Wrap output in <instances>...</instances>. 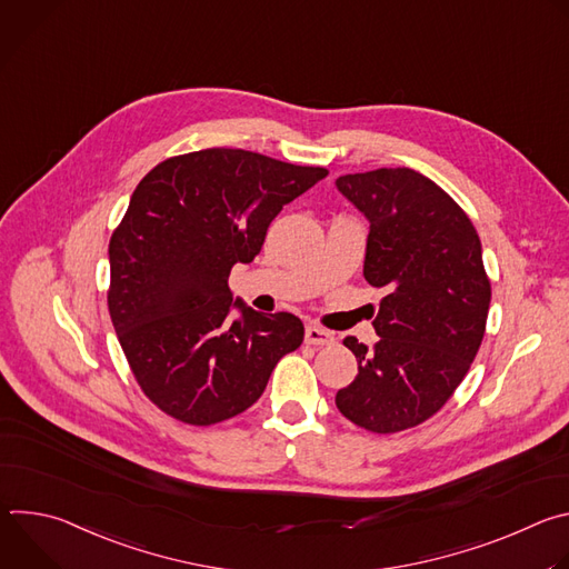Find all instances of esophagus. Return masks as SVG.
Returning <instances> with one entry per match:
<instances>
[{
  "label": "esophagus",
  "instance_id": "34e87169",
  "mask_svg": "<svg viewBox=\"0 0 569 569\" xmlns=\"http://www.w3.org/2000/svg\"><path fill=\"white\" fill-rule=\"evenodd\" d=\"M306 342L312 347H327V345H333L336 338L331 331H323L319 327H306Z\"/></svg>",
  "mask_w": 569,
  "mask_h": 569
}]
</instances>
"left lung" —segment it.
<instances>
[{
	"mask_svg": "<svg viewBox=\"0 0 569 569\" xmlns=\"http://www.w3.org/2000/svg\"><path fill=\"white\" fill-rule=\"evenodd\" d=\"M338 191L369 220L365 279L385 288L373 349L347 338L356 380L336 396L356 426L391 435L437 415L475 360L491 303L466 211L412 169L342 176Z\"/></svg>",
	"mask_w": 569,
	"mask_h": 569,
	"instance_id": "left-lung-1",
	"label": "left lung"
}]
</instances>
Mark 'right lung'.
Here are the masks:
<instances>
[{
  "instance_id": "1",
  "label": "right lung",
  "mask_w": 569,
  "mask_h": 569,
  "mask_svg": "<svg viewBox=\"0 0 569 569\" xmlns=\"http://www.w3.org/2000/svg\"><path fill=\"white\" fill-rule=\"evenodd\" d=\"M327 176L207 148L164 159L137 184L110 238L108 308L141 391L161 412L189 426L246 412L303 342L299 317L257 312L227 281L261 252L283 204Z\"/></svg>"
}]
</instances>
